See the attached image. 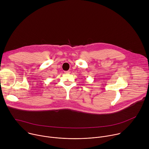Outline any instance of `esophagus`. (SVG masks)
I'll return each instance as SVG.
<instances>
[{"mask_svg":"<svg viewBox=\"0 0 149 149\" xmlns=\"http://www.w3.org/2000/svg\"><path fill=\"white\" fill-rule=\"evenodd\" d=\"M64 72H65V74H70L71 72L70 71H64Z\"/></svg>","mask_w":149,"mask_h":149,"instance_id":"34e87169","label":"esophagus"}]
</instances>
